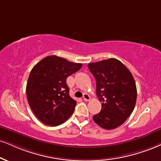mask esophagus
<instances>
[{
  "mask_svg": "<svg viewBox=\"0 0 161 161\" xmlns=\"http://www.w3.org/2000/svg\"><path fill=\"white\" fill-rule=\"evenodd\" d=\"M83 99H84V101H85V102H87V101L90 100V97L88 94L85 93V94H84V96H83Z\"/></svg>",
  "mask_w": 161,
  "mask_h": 161,
  "instance_id": "1",
  "label": "esophagus"
}]
</instances>
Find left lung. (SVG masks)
Returning a JSON list of instances; mask_svg holds the SVG:
<instances>
[{"mask_svg": "<svg viewBox=\"0 0 161 161\" xmlns=\"http://www.w3.org/2000/svg\"><path fill=\"white\" fill-rule=\"evenodd\" d=\"M96 80V95L102 110L93 120L107 130L120 126L131 114L136 101L134 77L122 62L110 58L88 64Z\"/></svg>", "mask_w": 161, "mask_h": 161, "instance_id": "obj_1", "label": "left lung"}]
</instances>
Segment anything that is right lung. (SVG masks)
<instances>
[{
	"instance_id": "add662e5",
	"label": "right lung",
	"mask_w": 161,
	"mask_h": 161,
	"mask_svg": "<svg viewBox=\"0 0 161 161\" xmlns=\"http://www.w3.org/2000/svg\"><path fill=\"white\" fill-rule=\"evenodd\" d=\"M82 67L53 55L45 57L30 73L26 93L35 116L50 126L65 122L73 114L76 101L69 96L66 79Z\"/></svg>"
}]
</instances>
